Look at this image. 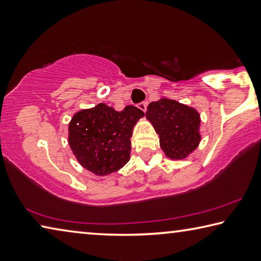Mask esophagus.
Wrapping results in <instances>:
<instances>
[{
    "instance_id": "esophagus-1",
    "label": "esophagus",
    "mask_w": 261,
    "mask_h": 261,
    "mask_svg": "<svg viewBox=\"0 0 261 261\" xmlns=\"http://www.w3.org/2000/svg\"><path fill=\"white\" fill-rule=\"evenodd\" d=\"M140 110H143V112L145 113L146 112V108H147V102H140L138 103V106H137Z\"/></svg>"
}]
</instances>
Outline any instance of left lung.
<instances>
[{
    "label": "left lung",
    "instance_id": "1",
    "mask_svg": "<svg viewBox=\"0 0 261 261\" xmlns=\"http://www.w3.org/2000/svg\"><path fill=\"white\" fill-rule=\"evenodd\" d=\"M146 118L159 135L161 149L171 160H184L200 143V115L190 106L161 98L148 105Z\"/></svg>",
    "mask_w": 261,
    "mask_h": 261
}]
</instances>
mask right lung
Listing matches in <instances>:
<instances>
[{"mask_svg":"<svg viewBox=\"0 0 261 261\" xmlns=\"http://www.w3.org/2000/svg\"><path fill=\"white\" fill-rule=\"evenodd\" d=\"M143 116L135 106H126L122 112L105 103L79 110L69 123L70 148L91 173H115L130 160L132 131Z\"/></svg>","mask_w":261,"mask_h":261,"instance_id":"1","label":"right lung"}]
</instances>
